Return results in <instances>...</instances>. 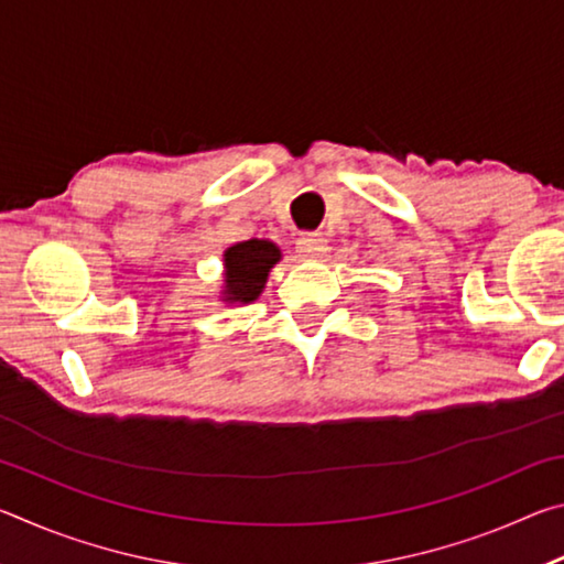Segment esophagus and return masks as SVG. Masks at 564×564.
<instances>
[{
  "instance_id": "obj_1",
  "label": "esophagus",
  "mask_w": 564,
  "mask_h": 564,
  "mask_svg": "<svg viewBox=\"0 0 564 564\" xmlns=\"http://www.w3.org/2000/svg\"><path fill=\"white\" fill-rule=\"evenodd\" d=\"M295 251L303 259H321L328 251V238H323L321 234H303L299 241H295Z\"/></svg>"
}]
</instances>
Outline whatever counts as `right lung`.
Listing matches in <instances>:
<instances>
[{
	"label": "right lung",
	"mask_w": 564,
	"mask_h": 564,
	"mask_svg": "<svg viewBox=\"0 0 564 564\" xmlns=\"http://www.w3.org/2000/svg\"><path fill=\"white\" fill-rule=\"evenodd\" d=\"M281 259V251L271 241H251L236 243L226 251V301L251 303L259 299L265 279L273 263Z\"/></svg>",
	"instance_id": "right-lung-1"
}]
</instances>
